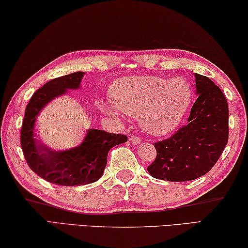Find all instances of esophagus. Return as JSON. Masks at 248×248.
Listing matches in <instances>:
<instances>
[{"instance_id":"obj_1","label":"esophagus","mask_w":248,"mask_h":248,"mask_svg":"<svg viewBox=\"0 0 248 248\" xmlns=\"http://www.w3.org/2000/svg\"><path fill=\"white\" fill-rule=\"evenodd\" d=\"M129 141H130L132 145H139V143L141 142V140H140V138H138V137L132 136L130 137V139H129Z\"/></svg>"}]
</instances>
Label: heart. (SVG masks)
Returning <instances> with one entry per match:
<instances>
[{
  "label": "heart",
  "mask_w": 248,
  "mask_h": 248,
  "mask_svg": "<svg viewBox=\"0 0 248 248\" xmlns=\"http://www.w3.org/2000/svg\"><path fill=\"white\" fill-rule=\"evenodd\" d=\"M112 102L98 101V108L112 119L138 117L146 134L169 135L178 127L193 100L189 82L182 77H129L112 84Z\"/></svg>",
  "instance_id": "obj_1"
}]
</instances>
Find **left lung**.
<instances>
[{
    "instance_id": "8db88e82",
    "label": "left lung",
    "mask_w": 248,
    "mask_h": 248,
    "mask_svg": "<svg viewBox=\"0 0 248 248\" xmlns=\"http://www.w3.org/2000/svg\"><path fill=\"white\" fill-rule=\"evenodd\" d=\"M196 94L188 124L170 138L155 143L156 159L148 167L154 178L187 182L204 176L228 141V105L209 78L195 73Z\"/></svg>"
}]
</instances>
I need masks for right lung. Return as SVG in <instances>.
Here are the masks:
<instances>
[{
  "instance_id": "1",
  "label": "right lung",
  "mask_w": 248,
  "mask_h": 248,
  "mask_svg": "<svg viewBox=\"0 0 248 248\" xmlns=\"http://www.w3.org/2000/svg\"><path fill=\"white\" fill-rule=\"evenodd\" d=\"M84 72L57 78L46 82L30 99L21 128V147L29 167L46 182L61 186H81L97 182L107 165L112 147L127 141L124 135L89 129L79 146L55 150L35 132L36 118L53 99L80 88Z\"/></svg>"
}]
</instances>
